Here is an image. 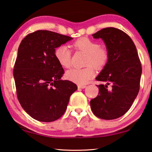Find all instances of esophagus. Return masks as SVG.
I'll return each mask as SVG.
<instances>
[{"instance_id":"1","label":"esophagus","mask_w":152,"mask_h":152,"mask_svg":"<svg viewBox=\"0 0 152 152\" xmlns=\"http://www.w3.org/2000/svg\"><path fill=\"white\" fill-rule=\"evenodd\" d=\"M85 88H86V85H78V88L83 89Z\"/></svg>"}]
</instances>
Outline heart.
Segmentation results:
<instances>
[{"label": "heart", "instance_id": "obj_1", "mask_svg": "<svg viewBox=\"0 0 152 152\" xmlns=\"http://www.w3.org/2000/svg\"><path fill=\"white\" fill-rule=\"evenodd\" d=\"M75 47L88 54L86 64L83 69H71L67 71L66 77L68 80L80 85H83L92 77L94 74L93 67L101 69L107 62L108 51L105 48L100 47L99 43L87 38H81L74 43ZM55 57L61 66L69 68L71 66V50L69 46L61 45L55 50Z\"/></svg>", "mask_w": 152, "mask_h": 152}]
</instances>
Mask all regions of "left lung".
<instances>
[{
    "mask_svg": "<svg viewBox=\"0 0 152 152\" xmlns=\"http://www.w3.org/2000/svg\"><path fill=\"white\" fill-rule=\"evenodd\" d=\"M102 39L109 58L96 77L99 94L91 101L93 114L105 120L119 118L127 113L139 91L141 64L136 46L128 35L114 27L105 28L92 34Z\"/></svg>",
    "mask_w": 152,
    "mask_h": 152,
    "instance_id": "8db88e82",
    "label": "left lung"
}]
</instances>
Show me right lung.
Masks as SVG:
<instances>
[{"label":"right lung","mask_w":152,"mask_h":152,"mask_svg":"<svg viewBox=\"0 0 152 152\" xmlns=\"http://www.w3.org/2000/svg\"><path fill=\"white\" fill-rule=\"evenodd\" d=\"M72 38L39 30L27 35L18 50L14 69L17 96L26 113L41 122L54 121L64 114L75 83L61 80L63 68L55 50Z\"/></svg>","instance_id":"add662e5"}]
</instances>
